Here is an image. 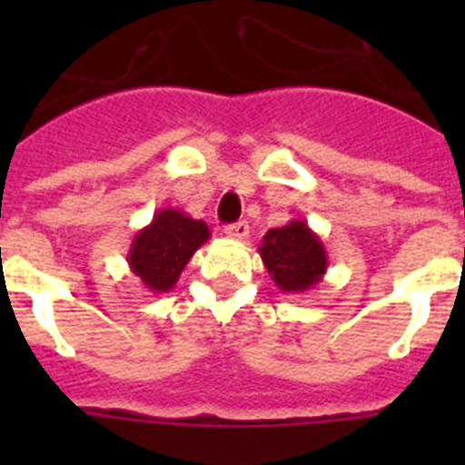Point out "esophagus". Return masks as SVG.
<instances>
[{
  "instance_id": "obj_1",
  "label": "esophagus",
  "mask_w": 465,
  "mask_h": 465,
  "mask_svg": "<svg viewBox=\"0 0 465 465\" xmlns=\"http://www.w3.org/2000/svg\"><path fill=\"white\" fill-rule=\"evenodd\" d=\"M223 232L230 240H246V237H249V223H246V221H237V223L225 225Z\"/></svg>"
}]
</instances>
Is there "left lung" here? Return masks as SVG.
I'll return each instance as SVG.
<instances>
[{"instance_id":"left-lung-1","label":"left lung","mask_w":465,"mask_h":465,"mask_svg":"<svg viewBox=\"0 0 465 465\" xmlns=\"http://www.w3.org/2000/svg\"><path fill=\"white\" fill-rule=\"evenodd\" d=\"M258 253L282 293H305L314 289L328 270L322 237L300 219L268 230Z\"/></svg>"}]
</instances>
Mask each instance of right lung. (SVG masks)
<instances>
[{
	"label": "right lung",
	"mask_w": 465,
	"mask_h": 465,
	"mask_svg": "<svg viewBox=\"0 0 465 465\" xmlns=\"http://www.w3.org/2000/svg\"><path fill=\"white\" fill-rule=\"evenodd\" d=\"M209 237L212 232L204 221L193 219L182 209H158L153 221L134 235L127 265L149 293H167Z\"/></svg>",
	"instance_id": "add662e5"
}]
</instances>
